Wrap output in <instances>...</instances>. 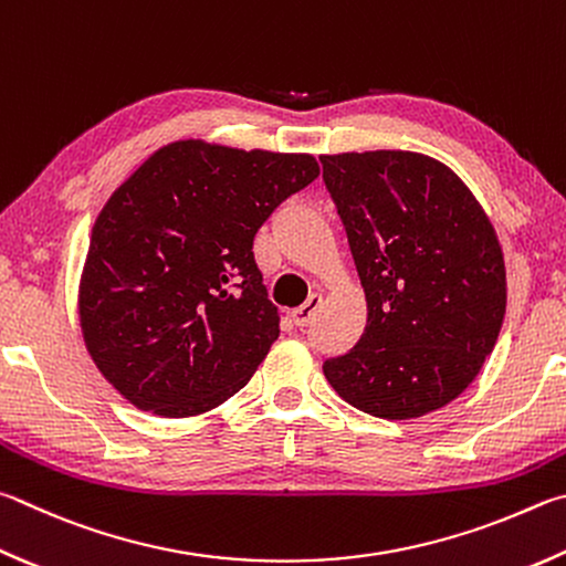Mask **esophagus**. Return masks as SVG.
I'll list each match as a JSON object with an SVG mask.
<instances>
[{
  "mask_svg": "<svg viewBox=\"0 0 566 566\" xmlns=\"http://www.w3.org/2000/svg\"><path fill=\"white\" fill-rule=\"evenodd\" d=\"M318 306H322V296H318V294H312L310 300H306L302 306H296V310H292V322H294L296 326H300V328L310 326Z\"/></svg>",
  "mask_w": 566,
  "mask_h": 566,
  "instance_id": "1",
  "label": "esophagus"
}]
</instances>
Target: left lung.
<instances>
[{
    "mask_svg": "<svg viewBox=\"0 0 566 566\" xmlns=\"http://www.w3.org/2000/svg\"><path fill=\"white\" fill-rule=\"evenodd\" d=\"M324 182L361 276L368 318L324 376L368 416L408 420L455 400L495 348L505 260L453 170L420 153L322 156Z\"/></svg>",
    "mask_w": 566,
    "mask_h": 566,
    "instance_id": "obj_1",
    "label": "left lung"
}]
</instances>
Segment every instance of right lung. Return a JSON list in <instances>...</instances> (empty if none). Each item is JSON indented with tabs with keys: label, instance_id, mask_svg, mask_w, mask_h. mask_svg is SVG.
Masks as SVG:
<instances>
[{
	"label": "right lung",
	"instance_id": "obj_1",
	"mask_svg": "<svg viewBox=\"0 0 566 566\" xmlns=\"http://www.w3.org/2000/svg\"><path fill=\"white\" fill-rule=\"evenodd\" d=\"M316 176L302 153L178 140L111 195L91 234L78 314L91 358L123 398L185 418L250 381L280 336L254 234Z\"/></svg>",
	"mask_w": 566,
	"mask_h": 566
}]
</instances>
